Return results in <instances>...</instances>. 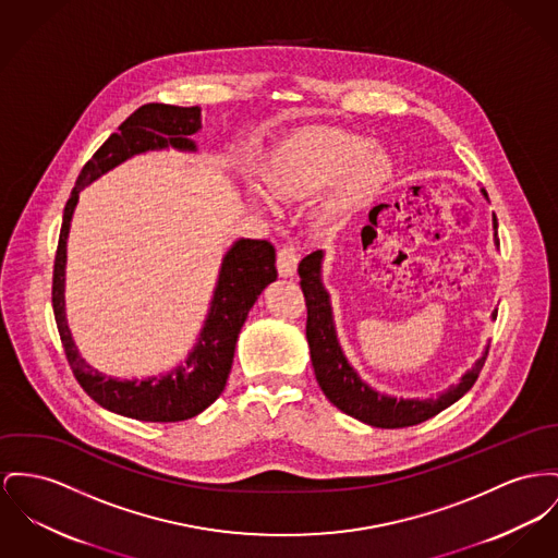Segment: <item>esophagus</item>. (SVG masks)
Masks as SVG:
<instances>
[{
	"instance_id": "esophagus-1",
	"label": "esophagus",
	"mask_w": 558,
	"mask_h": 558,
	"mask_svg": "<svg viewBox=\"0 0 558 558\" xmlns=\"http://www.w3.org/2000/svg\"><path fill=\"white\" fill-rule=\"evenodd\" d=\"M298 262H300V252L294 245H283L277 252V270L281 277L296 275Z\"/></svg>"
}]
</instances>
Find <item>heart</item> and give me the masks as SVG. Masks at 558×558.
I'll return each instance as SVG.
<instances>
[{"label":"heart","mask_w":558,"mask_h":558,"mask_svg":"<svg viewBox=\"0 0 558 558\" xmlns=\"http://www.w3.org/2000/svg\"><path fill=\"white\" fill-rule=\"evenodd\" d=\"M260 173L268 194L279 201H308L326 186L317 198L315 218L335 228L383 190L391 175V160L362 135L306 126L268 151Z\"/></svg>","instance_id":"1"}]
</instances>
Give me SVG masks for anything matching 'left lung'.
I'll use <instances>...</instances> for the list:
<instances>
[{
    "mask_svg": "<svg viewBox=\"0 0 558 558\" xmlns=\"http://www.w3.org/2000/svg\"><path fill=\"white\" fill-rule=\"evenodd\" d=\"M493 228L497 230L495 216H493ZM495 243H499L497 232H495ZM322 260H324L322 250L308 254L298 264V275H300L302 294L306 300V340L311 349V362H313L322 391L336 409L342 410L344 414L362 423H368L372 427L398 429V427L418 425L436 416L438 412L454 404L459 398H463L472 389V385L476 383L478 374L483 371L488 349L472 366V371L465 372L461 380L452 385L438 400L434 398L396 400L368 387L357 376V372L351 368V364L347 362L338 344L330 296L322 283ZM493 317H497V311L493 313Z\"/></svg>",
    "mask_w": 558,
    "mask_h": 558,
    "instance_id": "left-lung-1",
    "label": "left lung"
}]
</instances>
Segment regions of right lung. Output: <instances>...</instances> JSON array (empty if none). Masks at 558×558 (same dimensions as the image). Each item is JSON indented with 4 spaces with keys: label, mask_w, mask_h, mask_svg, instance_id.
I'll return each instance as SVG.
<instances>
[{
    "label": "right lung",
    "mask_w": 558,
    "mask_h": 558,
    "mask_svg": "<svg viewBox=\"0 0 558 558\" xmlns=\"http://www.w3.org/2000/svg\"><path fill=\"white\" fill-rule=\"evenodd\" d=\"M198 129L201 110L196 106H142L118 126V133H112L108 142L82 167L63 211L52 270V308L68 362L80 387L99 407L137 421H186L220 398L232 368L236 338L247 319V313L260 296L262 290L277 279L275 247L268 241L239 239L223 256L209 315L182 366L169 374L149 376L146 380H118L90 368L80 357L65 319L63 296L68 260L65 247L80 190L93 184L97 178L135 154L169 146L194 151L196 146L190 135H194Z\"/></svg>",
    "instance_id": "right-lung-1"
}]
</instances>
